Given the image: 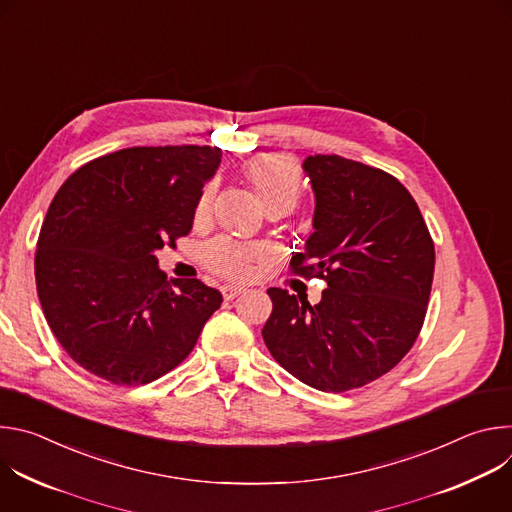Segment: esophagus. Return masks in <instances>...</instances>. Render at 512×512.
<instances>
[{"mask_svg":"<svg viewBox=\"0 0 512 512\" xmlns=\"http://www.w3.org/2000/svg\"><path fill=\"white\" fill-rule=\"evenodd\" d=\"M223 296H225V300H235L237 296H241L243 294V287H237V285H223Z\"/></svg>","mask_w":512,"mask_h":512,"instance_id":"1","label":"esophagus"}]
</instances>
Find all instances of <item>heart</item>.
I'll use <instances>...</instances> for the list:
<instances>
[{
	"instance_id": "obj_1",
	"label": "heart",
	"mask_w": 512,
	"mask_h": 512,
	"mask_svg": "<svg viewBox=\"0 0 512 512\" xmlns=\"http://www.w3.org/2000/svg\"><path fill=\"white\" fill-rule=\"evenodd\" d=\"M245 174L253 184L259 200L267 210H289L300 198L302 176L298 166L287 156L265 154L253 158L245 166ZM214 184H208L196 204V218H204L212 206ZM265 255L261 245L216 239L206 247V263L212 271L231 279H245L253 271V263Z\"/></svg>"
}]
</instances>
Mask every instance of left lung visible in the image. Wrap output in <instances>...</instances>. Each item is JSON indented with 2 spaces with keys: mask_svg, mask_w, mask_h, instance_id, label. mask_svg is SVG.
<instances>
[{
  "mask_svg": "<svg viewBox=\"0 0 512 512\" xmlns=\"http://www.w3.org/2000/svg\"><path fill=\"white\" fill-rule=\"evenodd\" d=\"M304 170L316 196L314 233L289 265L328 287L316 306L269 287L273 312L261 334L287 373L344 393L389 373L417 340L435 251L417 202L391 174L320 154Z\"/></svg>",
  "mask_w": 512,
  "mask_h": 512,
  "instance_id": "left-lung-1",
  "label": "left lung"
}]
</instances>
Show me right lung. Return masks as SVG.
I'll use <instances>...</instances> for the list:
<instances>
[{
	"instance_id": "1",
	"label": "right lung",
	"mask_w": 512,
	"mask_h": 512,
	"mask_svg": "<svg viewBox=\"0 0 512 512\" xmlns=\"http://www.w3.org/2000/svg\"><path fill=\"white\" fill-rule=\"evenodd\" d=\"M221 148L164 145L97 158L56 192L34 273L46 322L68 356L115 385H145L176 369L221 291L166 279L156 251L192 229Z\"/></svg>"
}]
</instances>
